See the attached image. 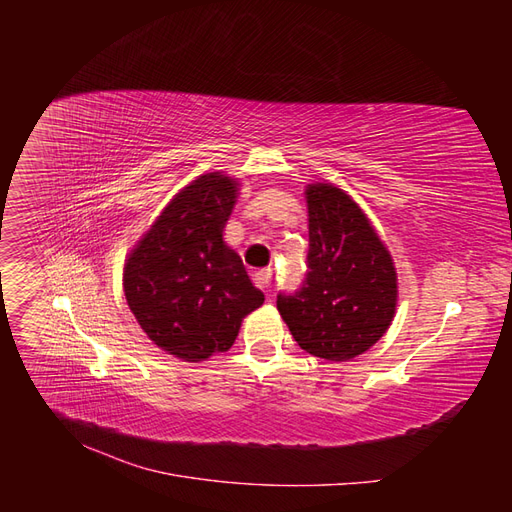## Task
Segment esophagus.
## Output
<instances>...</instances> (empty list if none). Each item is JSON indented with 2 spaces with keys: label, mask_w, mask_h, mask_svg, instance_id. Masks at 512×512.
I'll return each instance as SVG.
<instances>
[{
  "label": "esophagus",
  "mask_w": 512,
  "mask_h": 512,
  "mask_svg": "<svg viewBox=\"0 0 512 512\" xmlns=\"http://www.w3.org/2000/svg\"><path fill=\"white\" fill-rule=\"evenodd\" d=\"M271 277H273V271H271V269H260V271L254 273V282H256V286H260L262 290L269 292V288H271Z\"/></svg>",
  "instance_id": "obj_1"
}]
</instances>
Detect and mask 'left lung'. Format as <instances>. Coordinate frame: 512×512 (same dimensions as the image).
<instances>
[{"label": "left lung", "mask_w": 512, "mask_h": 512, "mask_svg": "<svg viewBox=\"0 0 512 512\" xmlns=\"http://www.w3.org/2000/svg\"><path fill=\"white\" fill-rule=\"evenodd\" d=\"M309 254L299 292L277 309L305 352L350 361L389 331L397 312V271L367 213L333 183H307Z\"/></svg>", "instance_id": "1"}]
</instances>
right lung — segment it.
I'll list each match as a JSON object with an SVG mask.
<instances>
[{"mask_svg": "<svg viewBox=\"0 0 512 512\" xmlns=\"http://www.w3.org/2000/svg\"><path fill=\"white\" fill-rule=\"evenodd\" d=\"M241 183L220 170L179 190L126 256L123 292L143 333L175 359L230 350L241 322L265 303L224 241Z\"/></svg>", "mask_w": 512, "mask_h": 512, "instance_id": "obj_1", "label": "right lung"}]
</instances>
